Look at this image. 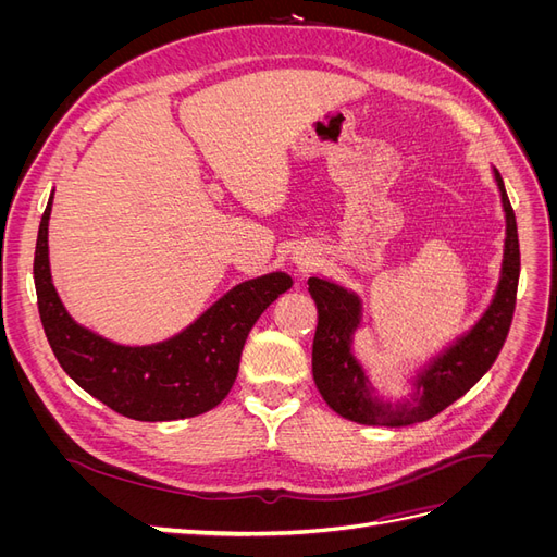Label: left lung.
<instances>
[{"label": "left lung", "instance_id": "8db88e82", "mask_svg": "<svg viewBox=\"0 0 557 557\" xmlns=\"http://www.w3.org/2000/svg\"><path fill=\"white\" fill-rule=\"evenodd\" d=\"M495 181L502 193L504 213H507V239H504V262L495 299L471 332L418 376V397L413 404L401 401L393 407L391 401H381L372 395L364 369L350 352L352 332L360 325V299L332 281L309 278V293L318 309L313 381L336 413L362 425L381 428L423 423L460 399L493 367L511 327L520 276L516 213L499 172H495Z\"/></svg>", "mask_w": 557, "mask_h": 557}]
</instances>
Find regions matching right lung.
I'll list each match as a JSON object with an SVG mask.
<instances>
[{"label": "right lung", "instance_id": "1", "mask_svg": "<svg viewBox=\"0 0 557 557\" xmlns=\"http://www.w3.org/2000/svg\"><path fill=\"white\" fill-rule=\"evenodd\" d=\"M41 215L35 285L41 325L58 362L83 391L134 420L193 418L221 404L239 372L250 327L293 285L283 272L250 278L201 313L190 327L153 346H121L76 325L50 281L48 218Z\"/></svg>", "mask_w": 557, "mask_h": 557}]
</instances>
